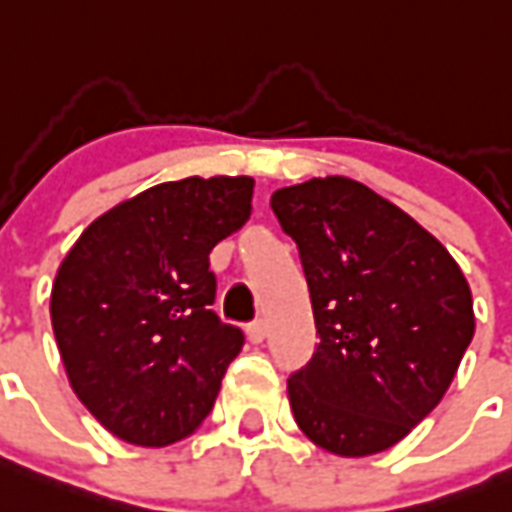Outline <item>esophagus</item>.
Listing matches in <instances>:
<instances>
[{"label": "esophagus", "mask_w": 512, "mask_h": 512, "mask_svg": "<svg viewBox=\"0 0 512 512\" xmlns=\"http://www.w3.org/2000/svg\"><path fill=\"white\" fill-rule=\"evenodd\" d=\"M264 336H267V323L264 320H253L251 326H248V339H251L253 344L264 342Z\"/></svg>", "instance_id": "1"}]
</instances>
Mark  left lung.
I'll return each instance as SVG.
<instances>
[{"label": "left lung", "instance_id": "8db88e82", "mask_svg": "<svg viewBox=\"0 0 512 512\" xmlns=\"http://www.w3.org/2000/svg\"><path fill=\"white\" fill-rule=\"evenodd\" d=\"M320 344L288 376L301 433L339 457L395 446L441 403L473 339V296L451 253L408 213L344 176L277 189Z\"/></svg>", "mask_w": 512, "mask_h": 512}]
</instances>
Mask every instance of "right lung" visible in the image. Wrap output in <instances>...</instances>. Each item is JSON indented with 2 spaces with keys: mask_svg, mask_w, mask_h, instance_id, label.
I'll return each mask as SVG.
<instances>
[{
  "mask_svg": "<svg viewBox=\"0 0 512 512\" xmlns=\"http://www.w3.org/2000/svg\"><path fill=\"white\" fill-rule=\"evenodd\" d=\"M253 178L165 181L82 232L50 299L53 331L77 398L136 446H168L211 414L237 326L211 310L213 245L251 216Z\"/></svg>",
  "mask_w": 512,
  "mask_h": 512,
  "instance_id": "right-lung-1",
  "label": "right lung"
}]
</instances>
